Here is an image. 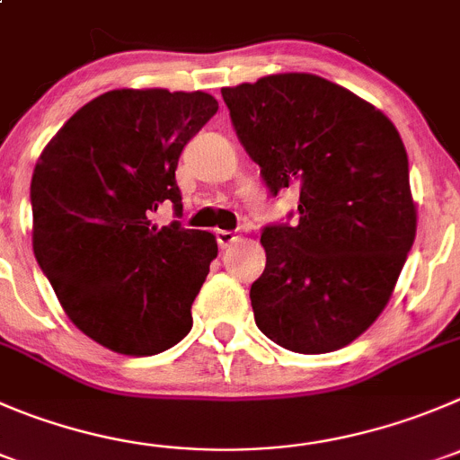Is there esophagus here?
<instances>
[{"label":"esophagus","mask_w":460,"mask_h":460,"mask_svg":"<svg viewBox=\"0 0 460 460\" xmlns=\"http://www.w3.org/2000/svg\"><path fill=\"white\" fill-rule=\"evenodd\" d=\"M237 234L234 233H230V230H218L217 233V242H218V246L221 248H227V246H233L234 242H237Z\"/></svg>","instance_id":"obj_1"}]
</instances>
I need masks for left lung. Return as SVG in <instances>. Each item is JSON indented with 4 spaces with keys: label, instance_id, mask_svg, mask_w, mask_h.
Segmentation results:
<instances>
[{
    "label": "left lung",
    "instance_id": "obj_1",
    "mask_svg": "<svg viewBox=\"0 0 460 460\" xmlns=\"http://www.w3.org/2000/svg\"><path fill=\"white\" fill-rule=\"evenodd\" d=\"M221 94L270 194L300 191L298 221L261 233L257 327L291 352L345 348L384 312L413 246L400 133L373 103L316 74H270Z\"/></svg>",
    "mask_w": 460,
    "mask_h": 460
}]
</instances>
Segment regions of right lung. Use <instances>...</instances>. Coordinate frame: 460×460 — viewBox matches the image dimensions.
<instances>
[{"mask_svg":"<svg viewBox=\"0 0 460 460\" xmlns=\"http://www.w3.org/2000/svg\"><path fill=\"white\" fill-rule=\"evenodd\" d=\"M218 103L208 92L111 90L74 112L31 178L33 252L69 321L112 352L151 357L191 330L217 239L181 214L176 167Z\"/></svg>","mask_w":460,"mask_h":460,"instance_id":"right-lung-1","label":"right lung"}]
</instances>
